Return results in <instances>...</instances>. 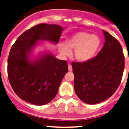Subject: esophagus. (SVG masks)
I'll return each instance as SVG.
<instances>
[{"instance_id": "34e87169", "label": "esophagus", "mask_w": 129, "mask_h": 129, "mask_svg": "<svg viewBox=\"0 0 129 129\" xmlns=\"http://www.w3.org/2000/svg\"><path fill=\"white\" fill-rule=\"evenodd\" d=\"M68 71H70V72L72 71V67L71 64H68Z\"/></svg>"}]
</instances>
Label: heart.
I'll return each mask as SVG.
<instances>
[{"label": "heart", "instance_id": "1", "mask_svg": "<svg viewBox=\"0 0 129 129\" xmlns=\"http://www.w3.org/2000/svg\"><path fill=\"white\" fill-rule=\"evenodd\" d=\"M100 45L101 40L98 36L85 31H79L69 37L66 43H60L59 48L63 56L70 55L71 50L74 49V57L76 60L85 62L94 58Z\"/></svg>", "mask_w": 129, "mask_h": 129}]
</instances>
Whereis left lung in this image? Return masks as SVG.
Instances as JSON below:
<instances>
[{
  "mask_svg": "<svg viewBox=\"0 0 129 129\" xmlns=\"http://www.w3.org/2000/svg\"><path fill=\"white\" fill-rule=\"evenodd\" d=\"M103 47L95 57L72 64L74 90L84 103L97 104L113 95L122 79L125 58L118 40L106 31Z\"/></svg>",
  "mask_w": 129,
  "mask_h": 129,
  "instance_id": "1",
  "label": "left lung"
}]
</instances>
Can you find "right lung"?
<instances>
[{
	"mask_svg": "<svg viewBox=\"0 0 129 129\" xmlns=\"http://www.w3.org/2000/svg\"><path fill=\"white\" fill-rule=\"evenodd\" d=\"M63 28L57 24H40L25 31L10 50L8 60L9 81L15 94L35 105L50 103L57 94L68 72L66 61L51 52H43L31 59L39 41L57 44Z\"/></svg>",
	"mask_w": 129,
	"mask_h": 129,
	"instance_id": "add662e5",
	"label": "right lung"
}]
</instances>
